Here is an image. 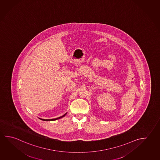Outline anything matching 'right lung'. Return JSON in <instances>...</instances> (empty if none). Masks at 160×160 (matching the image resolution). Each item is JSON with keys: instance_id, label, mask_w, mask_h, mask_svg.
<instances>
[{"instance_id": "add662e5", "label": "right lung", "mask_w": 160, "mask_h": 160, "mask_svg": "<svg viewBox=\"0 0 160 160\" xmlns=\"http://www.w3.org/2000/svg\"><path fill=\"white\" fill-rule=\"evenodd\" d=\"M66 114H65L64 115H63V116H61V117H59V118H54V119H47V120H45V119H42V118H40V120H42L43 121H54V120H58V119H59V118H63V117H64L65 116V115H66Z\"/></svg>"}]
</instances>
